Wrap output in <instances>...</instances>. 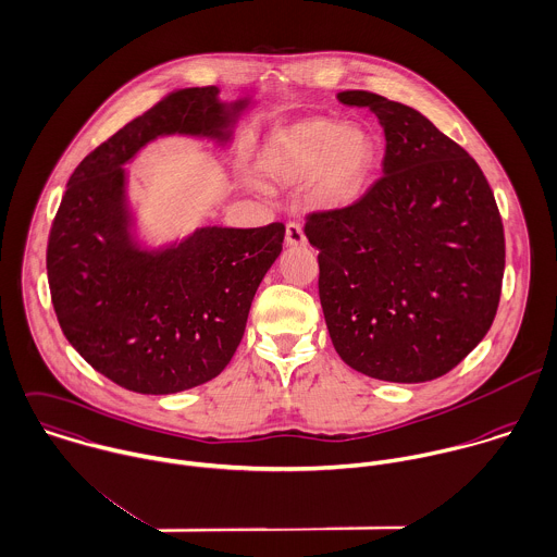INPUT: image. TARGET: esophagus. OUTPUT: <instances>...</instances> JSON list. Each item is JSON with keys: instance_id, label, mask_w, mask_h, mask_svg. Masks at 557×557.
Wrapping results in <instances>:
<instances>
[{"instance_id": "34e87169", "label": "esophagus", "mask_w": 557, "mask_h": 557, "mask_svg": "<svg viewBox=\"0 0 557 557\" xmlns=\"http://www.w3.org/2000/svg\"><path fill=\"white\" fill-rule=\"evenodd\" d=\"M285 244L287 246H307V235L300 222H289L285 228Z\"/></svg>"}]
</instances>
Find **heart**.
Here are the masks:
<instances>
[{"label": "heart", "mask_w": 557, "mask_h": 557, "mask_svg": "<svg viewBox=\"0 0 557 557\" xmlns=\"http://www.w3.org/2000/svg\"><path fill=\"white\" fill-rule=\"evenodd\" d=\"M375 143L357 127L307 119L276 132L265 145L259 171L268 184L313 187L320 205L352 202L375 166Z\"/></svg>", "instance_id": "b5f03b06"}]
</instances>
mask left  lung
<instances>
[{"mask_svg":"<svg viewBox=\"0 0 557 557\" xmlns=\"http://www.w3.org/2000/svg\"><path fill=\"white\" fill-rule=\"evenodd\" d=\"M384 132L382 177L352 205L307 215L320 302L346 366L386 382L454 370L488 333L502 296V215L478 162L417 110L368 90Z\"/></svg>","mask_w":557,"mask_h":557,"instance_id":"8db88e82","label":"left lung"}]
</instances>
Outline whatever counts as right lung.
Returning a JSON list of instances; mask_svg holds the SVG:
<instances>
[{"instance_id": "right-lung-1", "label": "right lung", "mask_w": 557, "mask_h": 557, "mask_svg": "<svg viewBox=\"0 0 557 557\" xmlns=\"http://www.w3.org/2000/svg\"><path fill=\"white\" fill-rule=\"evenodd\" d=\"M246 103L226 110L215 86L175 90L88 153L66 184L47 242L53 311L84 361L123 388L169 395L215 377L283 250V222L205 226L160 252L129 233L123 164L158 136L228 140Z\"/></svg>"}]
</instances>
